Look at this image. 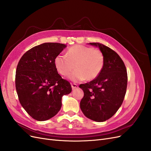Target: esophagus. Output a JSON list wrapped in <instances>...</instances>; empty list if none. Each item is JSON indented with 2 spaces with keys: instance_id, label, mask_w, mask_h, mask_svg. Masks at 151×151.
Listing matches in <instances>:
<instances>
[{
  "instance_id": "obj_1",
  "label": "esophagus",
  "mask_w": 151,
  "mask_h": 151,
  "mask_svg": "<svg viewBox=\"0 0 151 151\" xmlns=\"http://www.w3.org/2000/svg\"><path fill=\"white\" fill-rule=\"evenodd\" d=\"M71 86H72V89H76L77 88H78V85L76 84H74V83L71 84Z\"/></svg>"
}]
</instances>
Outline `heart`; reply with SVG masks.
Segmentation results:
<instances>
[{"instance_id":"heart-1","label":"heart","mask_w":151,"mask_h":151,"mask_svg":"<svg viewBox=\"0 0 151 151\" xmlns=\"http://www.w3.org/2000/svg\"><path fill=\"white\" fill-rule=\"evenodd\" d=\"M54 63L58 72L63 76H70L75 82L92 81L99 75L104 63V57L101 50L83 45H74L68 49L65 55H58Z\"/></svg>"}]
</instances>
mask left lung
Listing matches in <instances>:
<instances>
[{"mask_svg":"<svg viewBox=\"0 0 151 151\" xmlns=\"http://www.w3.org/2000/svg\"><path fill=\"white\" fill-rule=\"evenodd\" d=\"M89 44L102 52L104 63L96 78L80 84L84 91L80 108L87 118L102 122L112 117L121 106L127 90V72L124 63L114 50L99 43Z\"/></svg>","mask_w":151,"mask_h":151,"instance_id":"left-lung-1","label":"left lung"}]
</instances>
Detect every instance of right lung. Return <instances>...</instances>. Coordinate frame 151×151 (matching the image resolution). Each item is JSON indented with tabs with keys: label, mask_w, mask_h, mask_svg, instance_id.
Segmentation results:
<instances>
[{
	"label": "right lung",
	"mask_w": 151,
	"mask_h": 151,
	"mask_svg": "<svg viewBox=\"0 0 151 151\" xmlns=\"http://www.w3.org/2000/svg\"><path fill=\"white\" fill-rule=\"evenodd\" d=\"M67 46L45 43L21 58L16 72V89L21 106L38 121H45L60 111L62 98L71 93L70 83L58 74L54 60Z\"/></svg>",
	"instance_id": "add662e5"
}]
</instances>
